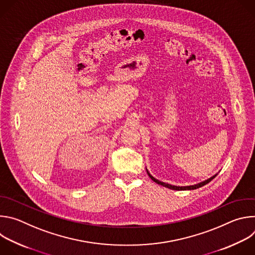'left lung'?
<instances>
[{"instance_id":"obj_1","label":"left lung","mask_w":255,"mask_h":255,"mask_svg":"<svg viewBox=\"0 0 255 255\" xmlns=\"http://www.w3.org/2000/svg\"><path fill=\"white\" fill-rule=\"evenodd\" d=\"M146 171H147V173H148V175H149V177L154 181V183H156V184H158V185H160V186H162V187H165V188H167V189H170V190H175V191H183V190H196V189H199V188H201V187H203V186H205V185H207L208 183H210V181L217 175V174H215V175H213L212 177H210V178H208V179H206V180H204V181H202V183H199V184H197V185H194V186H187V187H176V186H171V185H169V184H166V183H163V181H160V180H158V179H156L155 177H153L149 172H148V170L146 169Z\"/></svg>"}]
</instances>
